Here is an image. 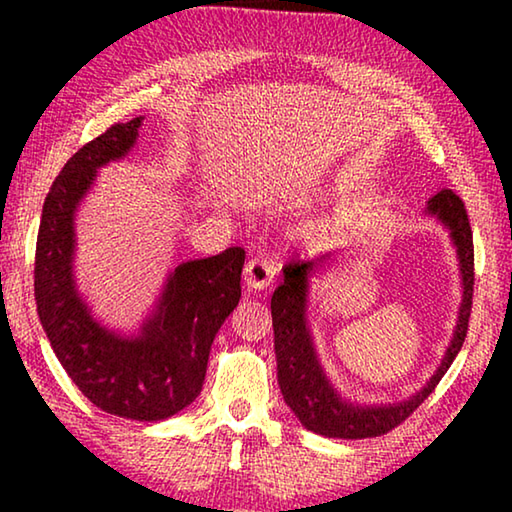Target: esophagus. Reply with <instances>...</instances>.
Masks as SVG:
<instances>
[{
  "label": "esophagus",
  "instance_id": "34e87169",
  "mask_svg": "<svg viewBox=\"0 0 512 512\" xmlns=\"http://www.w3.org/2000/svg\"><path fill=\"white\" fill-rule=\"evenodd\" d=\"M275 275H277V262H273L271 257H264V255L250 259L244 268V280L248 284V289H255V291L271 287L275 282Z\"/></svg>",
  "mask_w": 512,
  "mask_h": 512
}]
</instances>
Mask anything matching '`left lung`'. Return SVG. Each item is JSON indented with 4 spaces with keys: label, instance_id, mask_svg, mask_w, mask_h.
I'll return each instance as SVG.
<instances>
[{
    "label": "left lung",
    "instance_id": "left-lung-1",
    "mask_svg": "<svg viewBox=\"0 0 512 512\" xmlns=\"http://www.w3.org/2000/svg\"><path fill=\"white\" fill-rule=\"evenodd\" d=\"M427 214L436 219L449 230L458 264H461L463 280V302L458 311L456 332L449 343L443 361L438 370L427 381V386L409 400L397 404L381 406H359L334 391L325 377L320 361L316 357L314 341H311L307 325V293H309V275L314 273L318 262H289L282 268L284 282L275 289L271 298V316H273V334H275V357H277V381L289 409L296 413L302 427L320 433L327 438H345L361 440L375 438L393 431L397 424H402L418 406L427 400L443 379L447 368L452 366L456 354L461 352L463 341L467 336L472 311V293H474V241L470 219L461 198L452 189H443L436 196L429 198ZM329 255L320 257V262Z\"/></svg>",
    "mask_w": 512,
    "mask_h": 512
}]
</instances>
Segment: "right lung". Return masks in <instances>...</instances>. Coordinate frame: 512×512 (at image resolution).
Segmentation results:
<instances>
[{"instance_id": "right-lung-1", "label": "right lung", "mask_w": 512, "mask_h": 512, "mask_svg": "<svg viewBox=\"0 0 512 512\" xmlns=\"http://www.w3.org/2000/svg\"><path fill=\"white\" fill-rule=\"evenodd\" d=\"M142 119L110 126L56 176L42 205L33 289L42 329L79 391L110 415L158 422L201 393L214 336L239 305L246 253L232 246L180 264L137 336H119L92 318L74 282V214L97 169L133 149Z\"/></svg>"}]
</instances>
